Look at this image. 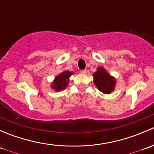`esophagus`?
I'll return each mask as SVG.
<instances>
[{
	"label": "esophagus",
	"instance_id": "obj_1",
	"mask_svg": "<svg viewBox=\"0 0 154 154\" xmlns=\"http://www.w3.org/2000/svg\"><path fill=\"white\" fill-rule=\"evenodd\" d=\"M80 73H81L82 74H86L87 71L86 70H82V71H80Z\"/></svg>",
	"mask_w": 154,
	"mask_h": 154
}]
</instances>
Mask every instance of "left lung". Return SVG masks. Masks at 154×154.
<instances>
[{
	"label": "left lung",
	"mask_w": 154,
	"mask_h": 154,
	"mask_svg": "<svg viewBox=\"0 0 154 154\" xmlns=\"http://www.w3.org/2000/svg\"><path fill=\"white\" fill-rule=\"evenodd\" d=\"M94 83L96 87L103 94H110L116 86V79L109 74L103 67L99 66L97 71L93 73Z\"/></svg>",
	"instance_id": "8db88e82"
}]
</instances>
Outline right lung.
<instances>
[{"label":"right lung","instance_id":"add662e5","mask_svg":"<svg viewBox=\"0 0 154 154\" xmlns=\"http://www.w3.org/2000/svg\"><path fill=\"white\" fill-rule=\"evenodd\" d=\"M74 74V72L70 71H63L54 77V80L51 83V88L57 92L64 90L65 88H67L69 83L70 77Z\"/></svg>","mask_w":154,"mask_h":154}]
</instances>
